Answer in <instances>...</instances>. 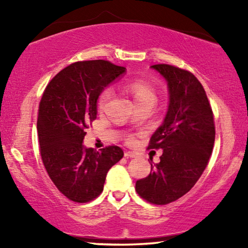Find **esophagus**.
I'll return each mask as SVG.
<instances>
[{"label":"esophagus","instance_id":"1","mask_svg":"<svg viewBox=\"0 0 248 248\" xmlns=\"http://www.w3.org/2000/svg\"><path fill=\"white\" fill-rule=\"evenodd\" d=\"M124 157L125 158H135L137 157V154H135V152H132V151H126L124 154Z\"/></svg>","mask_w":248,"mask_h":248}]
</instances>
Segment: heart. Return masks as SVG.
I'll use <instances>...</instances> for the list:
<instances>
[{
	"label": "heart",
	"instance_id": "b5f03b06",
	"mask_svg": "<svg viewBox=\"0 0 248 248\" xmlns=\"http://www.w3.org/2000/svg\"><path fill=\"white\" fill-rule=\"evenodd\" d=\"M126 93L131 94L133 98L135 106L144 103L154 104L155 100V91L152 84L147 80L143 79H132L127 81L126 84L124 86ZM111 91L110 89H105L101 91L97 100V107L99 110H103L105 105L107 104L108 99L110 98ZM128 141H132V138H128Z\"/></svg>",
	"mask_w": 248,
	"mask_h": 248
}]
</instances>
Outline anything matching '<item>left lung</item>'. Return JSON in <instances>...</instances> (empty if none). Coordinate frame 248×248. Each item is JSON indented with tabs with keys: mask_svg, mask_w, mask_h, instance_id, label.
Wrapping results in <instances>:
<instances>
[{
	"mask_svg": "<svg viewBox=\"0 0 248 248\" xmlns=\"http://www.w3.org/2000/svg\"><path fill=\"white\" fill-rule=\"evenodd\" d=\"M151 67L167 81L169 106L148 147L161 149L160 162H150V174L137 181L135 191L149 203L165 205L185 195L201 177L211 157L216 127L205 90L194 74L169 64Z\"/></svg>",
	"mask_w": 248,
	"mask_h": 248,
	"instance_id": "obj_1",
	"label": "left lung"
}]
</instances>
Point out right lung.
<instances>
[{"mask_svg":"<svg viewBox=\"0 0 248 248\" xmlns=\"http://www.w3.org/2000/svg\"><path fill=\"white\" fill-rule=\"evenodd\" d=\"M124 72L108 61H81L60 71L44 90L37 121L40 155L54 185L71 201L98 198L108 170L123 158L117 145L96 151L82 142L101 91Z\"/></svg>","mask_w":248,"mask_h":248,"instance_id":"obj_1","label":"right lung"}]
</instances>
